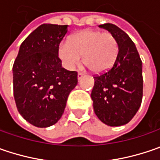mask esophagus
I'll use <instances>...</instances> for the list:
<instances>
[{
	"mask_svg": "<svg viewBox=\"0 0 160 160\" xmlns=\"http://www.w3.org/2000/svg\"><path fill=\"white\" fill-rule=\"evenodd\" d=\"M83 76H84V74H83V73H81V72L78 73V80H81Z\"/></svg>",
	"mask_w": 160,
	"mask_h": 160,
	"instance_id": "obj_1",
	"label": "esophagus"
}]
</instances>
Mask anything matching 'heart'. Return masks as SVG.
Segmentation results:
<instances>
[{
  "instance_id": "1",
  "label": "heart",
  "mask_w": 160,
  "mask_h": 160,
  "mask_svg": "<svg viewBox=\"0 0 160 160\" xmlns=\"http://www.w3.org/2000/svg\"><path fill=\"white\" fill-rule=\"evenodd\" d=\"M119 52L117 40L111 33L85 29L71 37L69 42L59 46L60 59L68 70H73L81 62L93 72L108 71L114 65Z\"/></svg>"
}]
</instances>
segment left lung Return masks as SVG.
Instances as JSON below:
<instances>
[{"label": "left lung", "instance_id": "8db88e82", "mask_svg": "<svg viewBox=\"0 0 160 160\" xmlns=\"http://www.w3.org/2000/svg\"><path fill=\"white\" fill-rule=\"evenodd\" d=\"M115 36L119 52L108 72L94 77L91 98L95 114L109 126H121L131 121L142 100V62L128 35L111 23L99 25Z\"/></svg>", "mask_w": 160, "mask_h": 160}]
</instances>
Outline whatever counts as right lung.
I'll use <instances>...</instances> for the list:
<instances>
[{
  "label": "right lung",
  "instance_id": "right-lung-1",
  "mask_svg": "<svg viewBox=\"0 0 160 160\" xmlns=\"http://www.w3.org/2000/svg\"><path fill=\"white\" fill-rule=\"evenodd\" d=\"M68 25L39 26L20 45L13 64V92L18 111L32 125L45 128L59 121L77 72L62 67L58 57Z\"/></svg>",
  "mask_w": 160,
  "mask_h": 160
}]
</instances>
